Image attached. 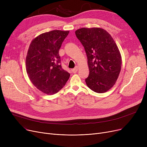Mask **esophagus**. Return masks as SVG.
Masks as SVG:
<instances>
[{"mask_svg": "<svg viewBox=\"0 0 147 147\" xmlns=\"http://www.w3.org/2000/svg\"><path fill=\"white\" fill-rule=\"evenodd\" d=\"M78 66H76V67H75V68H73V69H72V71H73V73H76L77 72H78Z\"/></svg>", "mask_w": 147, "mask_h": 147, "instance_id": "obj_1", "label": "esophagus"}]
</instances>
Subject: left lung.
<instances>
[{"instance_id": "left-lung-1", "label": "left lung", "mask_w": 147, "mask_h": 147, "mask_svg": "<svg viewBox=\"0 0 147 147\" xmlns=\"http://www.w3.org/2000/svg\"><path fill=\"white\" fill-rule=\"evenodd\" d=\"M75 33L88 57L87 86L96 93H104L114 86L121 70V57L117 46L101 28H82Z\"/></svg>"}]
</instances>
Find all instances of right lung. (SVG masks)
Wrapping results in <instances>:
<instances>
[{
	"instance_id": "obj_1",
	"label": "right lung",
	"mask_w": 147,
	"mask_h": 147,
	"mask_svg": "<svg viewBox=\"0 0 147 147\" xmlns=\"http://www.w3.org/2000/svg\"><path fill=\"white\" fill-rule=\"evenodd\" d=\"M69 31L52 30L31 42L26 59L28 78L38 90L55 94L65 86L70 74L62 68L59 50Z\"/></svg>"
}]
</instances>
